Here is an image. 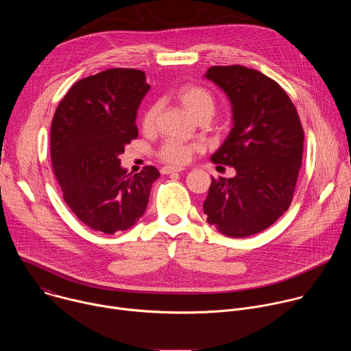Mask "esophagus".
I'll list each match as a JSON object with an SVG mask.
<instances>
[{"mask_svg": "<svg viewBox=\"0 0 351 351\" xmlns=\"http://www.w3.org/2000/svg\"><path fill=\"white\" fill-rule=\"evenodd\" d=\"M182 171H184L183 167H164V168H161L162 175H168V173H173V172H182Z\"/></svg>", "mask_w": 351, "mask_h": 351, "instance_id": "1", "label": "esophagus"}]
</instances>
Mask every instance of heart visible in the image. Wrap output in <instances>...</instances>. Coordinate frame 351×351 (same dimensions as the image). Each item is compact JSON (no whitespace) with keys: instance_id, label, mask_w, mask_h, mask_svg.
I'll return each instance as SVG.
<instances>
[{"instance_id":"1","label":"heart","mask_w":351,"mask_h":351,"mask_svg":"<svg viewBox=\"0 0 351 351\" xmlns=\"http://www.w3.org/2000/svg\"><path fill=\"white\" fill-rule=\"evenodd\" d=\"M176 101L187 111L195 121L199 118H211L215 110V98L213 93L197 84H184L180 86L175 91ZM158 107L156 104L148 106L141 117V126L145 132H152L156 128ZM197 147L193 144L183 143L180 140H168L165 141L158 156L162 161L173 165H182L190 161L193 154L195 153Z\"/></svg>"}]
</instances>
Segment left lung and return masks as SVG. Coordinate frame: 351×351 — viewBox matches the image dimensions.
<instances>
[{"instance_id": "left-lung-1", "label": "left lung", "mask_w": 351, "mask_h": 351, "mask_svg": "<svg viewBox=\"0 0 351 351\" xmlns=\"http://www.w3.org/2000/svg\"><path fill=\"white\" fill-rule=\"evenodd\" d=\"M206 77L225 91L233 114V128L211 161L233 167L236 175L213 178L204 214L222 234L247 237L287 211L302 168L304 130L286 91L264 73L229 65L211 66Z\"/></svg>"}]
</instances>
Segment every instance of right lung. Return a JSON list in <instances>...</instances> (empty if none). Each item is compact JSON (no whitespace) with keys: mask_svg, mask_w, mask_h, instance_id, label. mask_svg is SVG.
Wrapping results in <instances>:
<instances>
[{"mask_svg":"<svg viewBox=\"0 0 351 351\" xmlns=\"http://www.w3.org/2000/svg\"><path fill=\"white\" fill-rule=\"evenodd\" d=\"M149 90L145 73L114 68L76 82L51 123L54 175L72 213L88 228L112 234L144 214L154 167L128 173L119 156L137 137L136 115Z\"/></svg>","mask_w":351,"mask_h":351,"instance_id":"obj_1","label":"right lung"}]
</instances>
